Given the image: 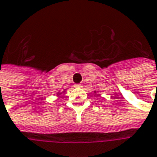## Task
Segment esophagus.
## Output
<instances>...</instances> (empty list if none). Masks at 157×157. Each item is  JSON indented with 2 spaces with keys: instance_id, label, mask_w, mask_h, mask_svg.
Masks as SVG:
<instances>
[{
  "instance_id": "esophagus-1",
  "label": "esophagus",
  "mask_w": 157,
  "mask_h": 157,
  "mask_svg": "<svg viewBox=\"0 0 157 157\" xmlns=\"http://www.w3.org/2000/svg\"><path fill=\"white\" fill-rule=\"evenodd\" d=\"M82 84H75V87H82Z\"/></svg>"
}]
</instances>
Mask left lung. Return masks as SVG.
Here are the masks:
<instances>
[{
	"label": "left lung",
	"instance_id": "left-lung-1",
	"mask_svg": "<svg viewBox=\"0 0 157 157\" xmlns=\"http://www.w3.org/2000/svg\"><path fill=\"white\" fill-rule=\"evenodd\" d=\"M94 94H96V92H94Z\"/></svg>",
	"mask_w": 157,
	"mask_h": 157
}]
</instances>
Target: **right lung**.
Returning a JSON list of instances; mask_svg holds the SVG:
<instances>
[{
    "label": "right lung",
    "mask_w": 157,
    "mask_h": 157,
    "mask_svg": "<svg viewBox=\"0 0 157 157\" xmlns=\"http://www.w3.org/2000/svg\"><path fill=\"white\" fill-rule=\"evenodd\" d=\"M65 92H66V89H64V90H63V92H57V94H56V95H57V96H60L61 94H64Z\"/></svg>",
    "instance_id": "obj_1"
}]
</instances>
